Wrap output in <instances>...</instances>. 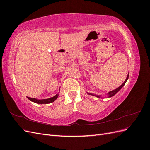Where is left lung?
I'll return each instance as SVG.
<instances>
[{
	"label": "left lung",
	"instance_id": "left-lung-1",
	"mask_svg": "<svg viewBox=\"0 0 150 150\" xmlns=\"http://www.w3.org/2000/svg\"><path fill=\"white\" fill-rule=\"evenodd\" d=\"M128 78H129V73H128V76H127V77H126V79H125V81H124V83H122L120 87H118L117 88H116V89H115V90H112V91H110L109 93H107V96H108V98H111V97H112V96H114V95H115L117 92L119 91L124 86V85L125 84V83H126V81H127V80L128 79ZM88 94H89V95H92V96H96V97H97V98H101V96L100 95H96V94H91V93H87Z\"/></svg>",
	"mask_w": 150,
	"mask_h": 150
}]
</instances>
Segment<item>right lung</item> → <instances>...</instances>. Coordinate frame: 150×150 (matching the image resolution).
Returning a JSON list of instances; mask_svg holds the SVG:
<instances>
[{"label":"right lung","instance_id":"add662e5","mask_svg":"<svg viewBox=\"0 0 150 150\" xmlns=\"http://www.w3.org/2000/svg\"><path fill=\"white\" fill-rule=\"evenodd\" d=\"M58 96H59V94H56L54 96L48 98V99H38L29 98V97H28V98L29 99L30 101H33L34 103H38V104H49V103H51L54 101H55L56 100V99L58 98Z\"/></svg>","mask_w":150,"mask_h":150}]
</instances>
